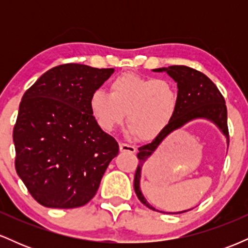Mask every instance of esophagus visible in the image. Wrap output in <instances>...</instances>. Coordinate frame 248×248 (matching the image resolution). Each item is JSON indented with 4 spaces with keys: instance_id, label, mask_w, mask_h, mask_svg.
<instances>
[{
    "instance_id": "1",
    "label": "esophagus",
    "mask_w": 248,
    "mask_h": 248,
    "mask_svg": "<svg viewBox=\"0 0 248 248\" xmlns=\"http://www.w3.org/2000/svg\"><path fill=\"white\" fill-rule=\"evenodd\" d=\"M120 152L134 154V153H136V148L134 146H130V144H127V143H120Z\"/></svg>"
}]
</instances>
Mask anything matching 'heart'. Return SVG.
Masks as SVG:
<instances>
[{
  "mask_svg": "<svg viewBox=\"0 0 248 248\" xmlns=\"http://www.w3.org/2000/svg\"><path fill=\"white\" fill-rule=\"evenodd\" d=\"M178 91L167 79H154L134 73L115 77L109 93L101 88L90 96L91 113L106 132L127 124L141 140L155 139L169 126L178 107Z\"/></svg>",
  "mask_w": 248,
  "mask_h": 248,
  "instance_id": "1",
  "label": "heart"
}]
</instances>
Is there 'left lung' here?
I'll return each instance as SVG.
<instances>
[{"mask_svg": "<svg viewBox=\"0 0 248 248\" xmlns=\"http://www.w3.org/2000/svg\"><path fill=\"white\" fill-rule=\"evenodd\" d=\"M153 71L154 72H166L170 78H172L177 84L179 96L177 110H176V114L169 126L160 135L156 136L150 143L139 148V166L136 169L135 177H134V190L143 205L152 210H156L148 203L146 197L142 193L140 181L142 168L148 158L155 152L156 148L160 146L161 142L173 130L179 129L193 120L203 119V120L212 122L220 130V133L226 139L227 147H229V129H227V109L224 96L219 92L217 86L211 81V79L207 78L204 73L193 70L191 67L183 66V65H173V66L161 67V69H155ZM186 211L189 210L175 213Z\"/></svg>", "mask_w": 248, "mask_h": 248, "instance_id": "left-lung-1", "label": "left lung"}]
</instances>
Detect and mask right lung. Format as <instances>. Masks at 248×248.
<instances>
[{
	"label": "right lung",
	"mask_w": 248,
	"mask_h": 248,
	"mask_svg": "<svg viewBox=\"0 0 248 248\" xmlns=\"http://www.w3.org/2000/svg\"><path fill=\"white\" fill-rule=\"evenodd\" d=\"M114 69L64 64L39 77L19 104L17 175L43 206L73 209L98 191L119 144L91 113L90 96Z\"/></svg>",
	"instance_id": "1"
}]
</instances>
